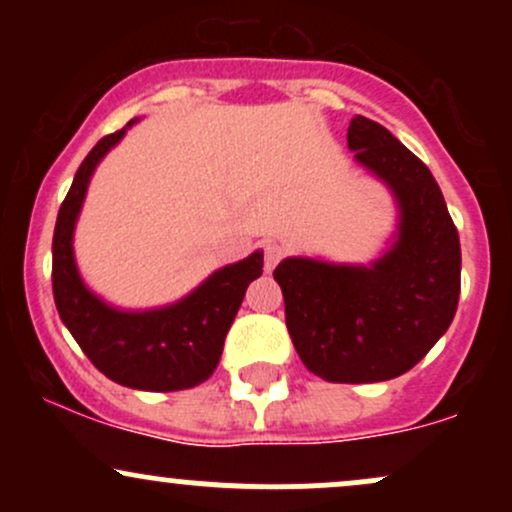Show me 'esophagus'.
<instances>
[{
	"mask_svg": "<svg viewBox=\"0 0 512 512\" xmlns=\"http://www.w3.org/2000/svg\"><path fill=\"white\" fill-rule=\"evenodd\" d=\"M262 255H264V272H272L276 264L281 262V257H284V248H281L279 243H264Z\"/></svg>",
	"mask_w": 512,
	"mask_h": 512,
	"instance_id": "1",
	"label": "esophagus"
}]
</instances>
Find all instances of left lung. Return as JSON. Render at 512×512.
<instances>
[{
  "label": "left lung",
  "mask_w": 512,
  "mask_h": 512,
  "mask_svg": "<svg viewBox=\"0 0 512 512\" xmlns=\"http://www.w3.org/2000/svg\"><path fill=\"white\" fill-rule=\"evenodd\" d=\"M346 142L395 192L397 243L370 267L289 257L274 279L310 373L330 383H380L414 368L450 327L460 301V236L431 170L383 125L356 115Z\"/></svg>",
  "instance_id": "8db88e82"
}]
</instances>
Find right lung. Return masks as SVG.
I'll use <instances>...</instances> for the list:
<instances>
[{
	"label": "right lung",
	"mask_w": 512,
	"mask_h": 512,
	"mask_svg": "<svg viewBox=\"0 0 512 512\" xmlns=\"http://www.w3.org/2000/svg\"><path fill=\"white\" fill-rule=\"evenodd\" d=\"M127 127L103 137L76 170L52 236V293L62 322L103 375L134 390H187L204 383L219 366L223 339L245 289L262 274V252L219 269L190 296L161 310L122 313L93 296L76 272L74 223L93 170Z\"/></svg>",
	"instance_id": "obj_1"
}]
</instances>
